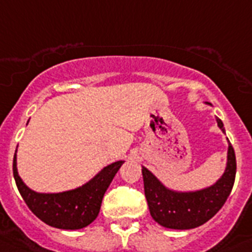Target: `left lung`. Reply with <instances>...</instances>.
<instances>
[{"label":"left lung","mask_w":252,"mask_h":252,"mask_svg":"<svg viewBox=\"0 0 252 252\" xmlns=\"http://www.w3.org/2000/svg\"><path fill=\"white\" fill-rule=\"evenodd\" d=\"M216 122L225 132L221 120L216 118ZM236 155L230 143L225 171L221 178L211 187L194 192H176L166 188L148 168L143 167L144 193L152 218L159 225L170 229H192L202 225L223 207L229 197L236 179Z\"/></svg>","instance_id":"left-lung-1"}]
</instances>
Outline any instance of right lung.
I'll return each instance as SVG.
<instances>
[{"label":"right lung","mask_w":252,"mask_h":252,"mask_svg":"<svg viewBox=\"0 0 252 252\" xmlns=\"http://www.w3.org/2000/svg\"><path fill=\"white\" fill-rule=\"evenodd\" d=\"M124 162H113L82 187L60 193H37L29 189L18 174L16 152L12 172L24 202L38 219L54 228L74 230L85 228L96 219L104 193Z\"/></svg>","instance_id":"1"}]
</instances>
